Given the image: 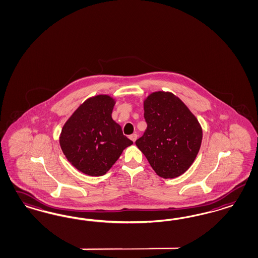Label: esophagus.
I'll use <instances>...</instances> for the list:
<instances>
[{
	"mask_svg": "<svg viewBox=\"0 0 258 258\" xmlns=\"http://www.w3.org/2000/svg\"><path fill=\"white\" fill-rule=\"evenodd\" d=\"M130 139H131L132 141L135 142V141H136V139H137V134H132V135H130Z\"/></svg>",
	"mask_w": 258,
	"mask_h": 258,
	"instance_id": "34e87169",
	"label": "esophagus"
}]
</instances>
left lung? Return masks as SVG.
I'll return each instance as SVG.
<instances>
[{
	"instance_id": "1",
	"label": "left lung",
	"mask_w": 258,
	"mask_h": 258,
	"mask_svg": "<svg viewBox=\"0 0 258 258\" xmlns=\"http://www.w3.org/2000/svg\"><path fill=\"white\" fill-rule=\"evenodd\" d=\"M144 110L148 126L136 146L159 176H180L191 166L201 147L198 120L170 92L151 93L144 102Z\"/></svg>"
}]
</instances>
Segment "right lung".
<instances>
[{
	"mask_svg": "<svg viewBox=\"0 0 258 258\" xmlns=\"http://www.w3.org/2000/svg\"><path fill=\"white\" fill-rule=\"evenodd\" d=\"M114 105V99L108 95L89 98L62 126V152L85 174L104 175L124 149L134 144L111 118Z\"/></svg>",
	"mask_w": 258,
	"mask_h": 258,
	"instance_id": "add662e5",
	"label": "right lung"
}]
</instances>
